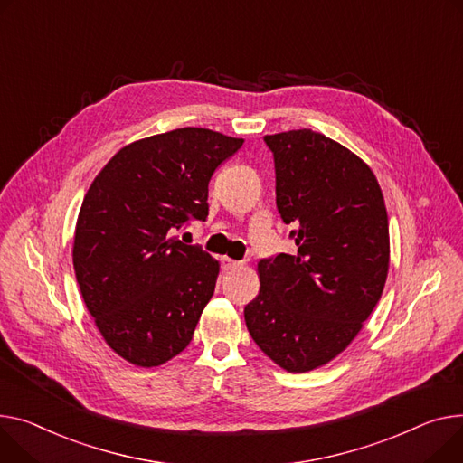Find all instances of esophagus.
Listing matches in <instances>:
<instances>
[{"label":"esophagus","mask_w":463,"mask_h":463,"mask_svg":"<svg viewBox=\"0 0 463 463\" xmlns=\"http://www.w3.org/2000/svg\"><path fill=\"white\" fill-rule=\"evenodd\" d=\"M222 262H223V268H225V269H236V268H241V262H240V260H232V259H229V257H223V259H222Z\"/></svg>","instance_id":"34e87169"}]
</instances>
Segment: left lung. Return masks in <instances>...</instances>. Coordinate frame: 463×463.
I'll list each match as a JSON object with an SVG mask.
<instances>
[{
	"label": "left lung",
	"mask_w": 463,
	"mask_h": 463,
	"mask_svg": "<svg viewBox=\"0 0 463 463\" xmlns=\"http://www.w3.org/2000/svg\"><path fill=\"white\" fill-rule=\"evenodd\" d=\"M264 141L298 253L259 262L260 290L243 317L273 363L309 373L348 348L382 298L387 210L373 169L341 143L307 128Z\"/></svg>",
	"instance_id": "obj_1"
}]
</instances>
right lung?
<instances>
[{
    "mask_svg": "<svg viewBox=\"0 0 463 463\" xmlns=\"http://www.w3.org/2000/svg\"><path fill=\"white\" fill-rule=\"evenodd\" d=\"M243 145L208 128H176L122 146L80 208L72 262L108 346L158 366L192 341L220 262L175 232L206 220L208 182Z\"/></svg>",
    "mask_w": 463,
    "mask_h": 463,
    "instance_id": "obj_1",
    "label": "right lung"
}]
</instances>
